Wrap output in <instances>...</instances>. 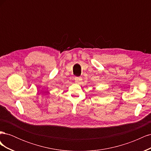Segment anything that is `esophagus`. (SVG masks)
<instances>
[{"mask_svg": "<svg viewBox=\"0 0 151 151\" xmlns=\"http://www.w3.org/2000/svg\"><path fill=\"white\" fill-rule=\"evenodd\" d=\"M74 79H75V81L77 83H80L81 81H82V78L81 77H76Z\"/></svg>", "mask_w": 151, "mask_h": 151, "instance_id": "esophagus-1", "label": "esophagus"}]
</instances>
